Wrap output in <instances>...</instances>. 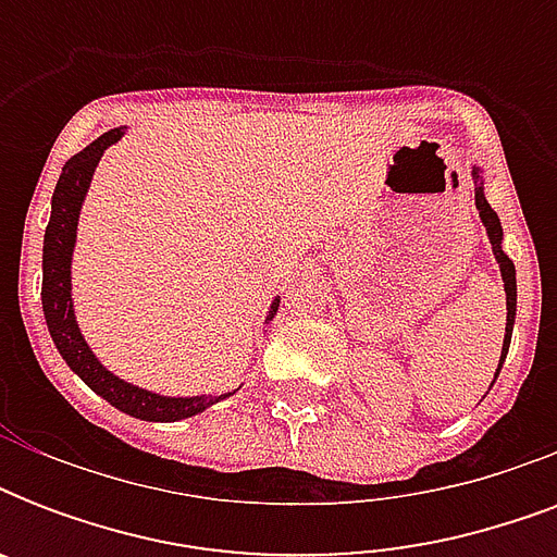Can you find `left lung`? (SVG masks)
<instances>
[{
	"label": "left lung",
	"mask_w": 557,
	"mask_h": 557,
	"mask_svg": "<svg viewBox=\"0 0 557 557\" xmlns=\"http://www.w3.org/2000/svg\"><path fill=\"white\" fill-rule=\"evenodd\" d=\"M471 178H474L476 213H480V222H483V227H485V236H488V243H492V253H494V260H497V269H500V277H503V292H506V335H503L500 364H497V372H494V381H497V375H500V370H503V361H506V356H509L511 330H515V314H518V277H515V262L509 260V253L503 251L500 219H497V213H494L492 205H488V199H485L483 168L471 164Z\"/></svg>",
	"instance_id": "8db88e82"
}]
</instances>
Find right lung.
I'll use <instances>...</instances> for the list:
<instances>
[{
    "label": "right lung",
    "instance_id": "1",
    "mask_svg": "<svg viewBox=\"0 0 557 557\" xmlns=\"http://www.w3.org/2000/svg\"><path fill=\"white\" fill-rule=\"evenodd\" d=\"M126 135V126L109 129L100 138L81 150L77 156L65 161L60 182L51 196V219H48L46 239H42V314H46V326L51 332L57 352L63 356L69 370L81 375L100 398H107L109 405L117 407L121 413L144 419V422H178V419H190V416L205 413L222 398L234 396L231 393H199V396H161L147 387H138L133 381L121 379L115 372L103 367L95 352H91L89 341L81 332L77 314H74V292H72V262L74 248H77V225H81L83 201L91 187L95 170H98L103 152L117 144ZM280 306V295L271 300L265 321H262V335L265 326L274 321Z\"/></svg>",
    "mask_w": 557,
    "mask_h": 557
}]
</instances>
